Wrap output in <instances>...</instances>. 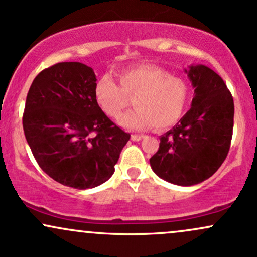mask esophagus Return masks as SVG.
I'll use <instances>...</instances> for the list:
<instances>
[{"label":"esophagus","instance_id":"34e87169","mask_svg":"<svg viewBox=\"0 0 257 257\" xmlns=\"http://www.w3.org/2000/svg\"><path fill=\"white\" fill-rule=\"evenodd\" d=\"M144 139V135H140V134H133L132 135V140L133 141H140Z\"/></svg>","mask_w":257,"mask_h":257}]
</instances>
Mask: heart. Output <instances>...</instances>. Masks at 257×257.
Returning a JSON list of instances; mask_svg holds the SVG:
<instances>
[{"label": "heart", "instance_id": "obj_1", "mask_svg": "<svg viewBox=\"0 0 257 257\" xmlns=\"http://www.w3.org/2000/svg\"><path fill=\"white\" fill-rule=\"evenodd\" d=\"M119 84L110 75L101 76L94 87V98L106 116L117 118L133 96L135 108L119 117L129 131H146L155 125L166 129L184 114L190 88L184 78L172 76L153 64H135L117 72Z\"/></svg>", "mask_w": 257, "mask_h": 257}]
</instances>
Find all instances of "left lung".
<instances>
[{"label":"left lung","mask_w":257,"mask_h":257,"mask_svg":"<svg viewBox=\"0 0 257 257\" xmlns=\"http://www.w3.org/2000/svg\"><path fill=\"white\" fill-rule=\"evenodd\" d=\"M194 88L191 108L162 135L150 158L156 175L170 184L192 186L210 178L227 157L234 104L223 79L205 65L185 69Z\"/></svg>","instance_id":"left-lung-1"}]
</instances>
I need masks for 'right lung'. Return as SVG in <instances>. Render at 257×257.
Here are the masks:
<instances>
[{
  "mask_svg": "<svg viewBox=\"0 0 257 257\" xmlns=\"http://www.w3.org/2000/svg\"><path fill=\"white\" fill-rule=\"evenodd\" d=\"M95 83L87 65H53L32 82L23 116L26 141L41 169L78 190L107 181L131 139L100 110Z\"/></svg>",
  "mask_w": 257,
  "mask_h": 257,
  "instance_id": "obj_1",
  "label": "right lung"
}]
</instances>
